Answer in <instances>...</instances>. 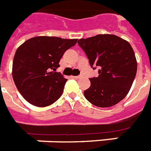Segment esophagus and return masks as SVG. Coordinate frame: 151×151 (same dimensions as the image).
Returning <instances> with one entry per match:
<instances>
[{"instance_id":"1","label":"esophagus","mask_w":151,"mask_h":151,"mask_svg":"<svg viewBox=\"0 0 151 151\" xmlns=\"http://www.w3.org/2000/svg\"><path fill=\"white\" fill-rule=\"evenodd\" d=\"M73 78H75V79H80V78H81V76H73Z\"/></svg>"}]
</instances>
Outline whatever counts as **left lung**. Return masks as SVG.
I'll list each match as a JSON object with an SVG mask.
<instances>
[{"instance_id": "obj_1", "label": "left lung", "mask_w": 151, "mask_h": 151, "mask_svg": "<svg viewBox=\"0 0 151 151\" xmlns=\"http://www.w3.org/2000/svg\"><path fill=\"white\" fill-rule=\"evenodd\" d=\"M78 43L91 67L100 68L98 76L90 79L86 99L100 108L117 104L128 94L137 74V58L129 43L115 35L99 34Z\"/></svg>"}]
</instances>
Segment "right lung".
Listing matches in <instances>:
<instances>
[{"instance_id": "add662e5", "label": "right lung", "mask_w": 151, "mask_h": 151, "mask_svg": "<svg viewBox=\"0 0 151 151\" xmlns=\"http://www.w3.org/2000/svg\"><path fill=\"white\" fill-rule=\"evenodd\" d=\"M77 40L40 36L19 46L13 59L12 77L26 101L37 107H47L60 98L67 79L55 71L64 53Z\"/></svg>"}]
</instances>
